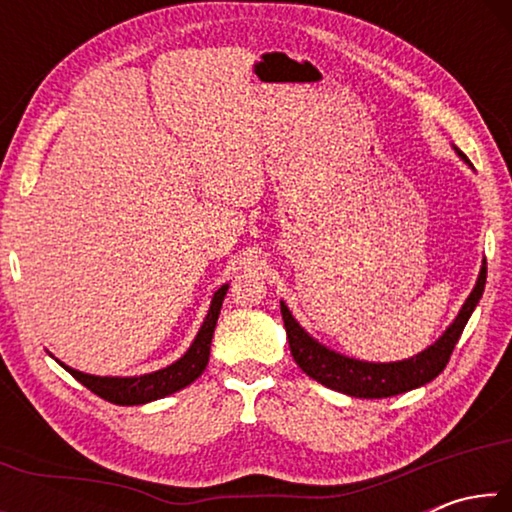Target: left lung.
<instances>
[{
  "mask_svg": "<svg viewBox=\"0 0 512 512\" xmlns=\"http://www.w3.org/2000/svg\"><path fill=\"white\" fill-rule=\"evenodd\" d=\"M467 167H472V162L467 160L463 151H458ZM474 169V167H472ZM485 277H488V266H485V259L481 264L479 277H476V284L470 296L463 302L461 311H458L456 318L449 323L443 334L438 336L436 343H431L429 348L422 352L413 354L409 359L402 361H388V363H375V361H361L354 357H345V354L327 348L320 341H316L305 327H302L289 307L280 300V311L284 327H287V339L293 359H296L302 372H307L311 379H316L318 384H323L332 391L345 393L350 397H363V400H381V397H393L406 391H413V388H420L429 384L431 379H436L440 372L445 370L449 357L456 348L458 339H461L463 329L470 320L472 311L479 305L485 289Z\"/></svg>",
  "mask_w": 512,
  "mask_h": 512,
  "instance_id": "1",
  "label": "left lung"
}]
</instances>
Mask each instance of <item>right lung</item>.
I'll use <instances>...</instances> for the list:
<instances>
[{
	"label": "right lung",
	"mask_w": 512,
	"mask_h": 512,
	"mask_svg": "<svg viewBox=\"0 0 512 512\" xmlns=\"http://www.w3.org/2000/svg\"><path fill=\"white\" fill-rule=\"evenodd\" d=\"M228 287L230 284H223L221 289L214 291L210 309H207V316L203 320L201 329H198V334L194 336L192 345H189L183 357L169 363L167 368L146 372V375H133V377H99V375H88V372H81L72 366H65V363L58 359L56 361L76 381H81L85 388H90L94 395H99L103 400L119 406H137V404L155 402L171 393L183 391L185 386H189L194 379L203 375L207 361H210L214 327H216V320H219L223 298L225 293H228ZM51 357H54V354H51Z\"/></svg>",
	"instance_id": "1"
}]
</instances>
